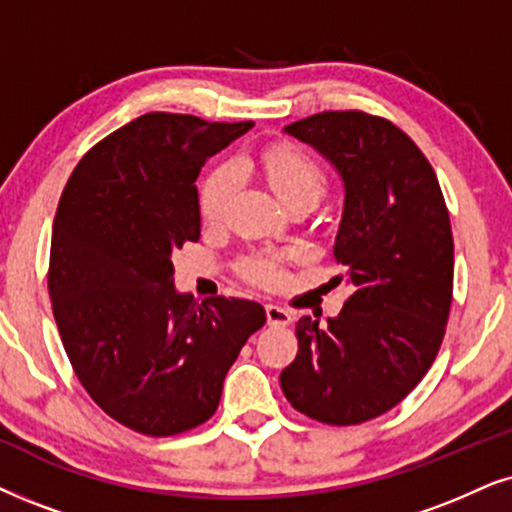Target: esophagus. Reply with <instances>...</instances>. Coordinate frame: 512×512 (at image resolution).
<instances>
[{
	"instance_id": "1",
	"label": "esophagus",
	"mask_w": 512,
	"mask_h": 512,
	"mask_svg": "<svg viewBox=\"0 0 512 512\" xmlns=\"http://www.w3.org/2000/svg\"><path fill=\"white\" fill-rule=\"evenodd\" d=\"M267 321L269 326H290L293 323V314L288 309L278 307V304H267Z\"/></svg>"
}]
</instances>
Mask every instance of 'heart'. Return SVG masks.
I'll return each mask as SVG.
<instances>
[{"instance_id": "heart-1", "label": "heart", "mask_w": 512, "mask_h": 512, "mask_svg": "<svg viewBox=\"0 0 512 512\" xmlns=\"http://www.w3.org/2000/svg\"><path fill=\"white\" fill-rule=\"evenodd\" d=\"M262 167L269 184L286 205L295 200H319L326 189V174L316 160L295 148H271L262 155ZM238 189V167L224 163L212 170L200 186V212L208 222H219ZM238 274L252 286L278 288L286 281V257L276 252L255 250L238 260Z\"/></svg>"}]
</instances>
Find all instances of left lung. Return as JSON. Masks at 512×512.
I'll use <instances>...</instances> for the list:
<instances>
[{
  "mask_svg": "<svg viewBox=\"0 0 512 512\" xmlns=\"http://www.w3.org/2000/svg\"><path fill=\"white\" fill-rule=\"evenodd\" d=\"M286 132L345 181L333 257L354 293L326 326L297 321L281 390L319 423L359 425L397 406L442 347L454 300L449 210L423 151L380 115L323 111Z\"/></svg>",
  "mask_w": 512,
  "mask_h": 512,
  "instance_id": "1",
  "label": "left lung"
}]
</instances>
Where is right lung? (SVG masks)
Here are the masks:
<instances>
[{"label":"right lung","instance_id":"1","mask_svg":"<svg viewBox=\"0 0 512 512\" xmlns=\"http://www.w3.org/2000/svg\"><path fill=\"white\" fill-rule=\"evenodd\" d=\"M252 122L146 113L89 148L56 208L49 297L70 366L101 411L148 437L217 411L260 302L174 290L172 252L200 238L196 179Z\"/></svg>","mask_w":512,"mask_h":512}]
</instances>
